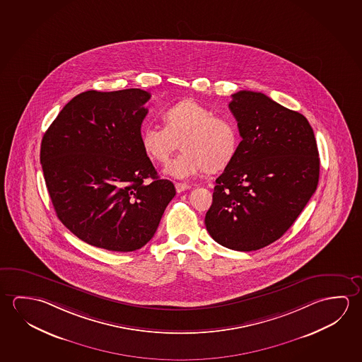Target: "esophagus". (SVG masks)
I'll list each match as a JSON object with an SVG mask.
<instances>
[{
  "label": "esophagus",
  "instance_id": "obj_1",
  "mask_svg": "<svg viewBox=\"0 0 362 362\" xmlns=\"http://www.w3.org/2000/svg\"><path fill=\"white\" fill-rule=\"evenodd\" d=\"M190 188H192V187H190L189 184L175 183V189H177L178 193H182L184 190H188L190 189Z\"/></svg>",
  "mask_w": 362,
  "mask_h": 362
}]
</instances>
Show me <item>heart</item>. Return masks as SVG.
Here are the masks:
<instances>
[{
    "mask_svg": "<svg viewBox=\"0 0 362 362\" xmlns=\"http://www.w3.org/2000/svg\"><path fill=\"white\" fill-rule=\"evenodd\" d=\"M165 127L146 124L140 132L145 154L155 163H165L178 148L183 151L165 165L174 178L187 179L201 173L219 172L238 151L240 137L231 119L214 113L194 100H184L163 112Z\"/></svg>",
    "mask_w": 362,
    "mask_h": 362,
    "instance_id": "heart-1",
    "label": "heart"
}]
</instances>
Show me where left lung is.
Wrapping results in <instances>:
<instances>
[{
	"label": "left lung",
	"instance_id": "8db88e82",
	"mask_svg": "<svg viewBox=\"0 0 362 362\" xmlns=\"http://www.w3.org/2000/svg\"><path fill=\"white\" fill-rule=\"evenodd\" d=\"M238 151L216 179L204 223L227 249L254 251L291 228L318 185L320 156L302 113L251 90L232 95Z\"/></svg>",
	"mask_w": 362,
	"mask_h": 362
}]
</instances>
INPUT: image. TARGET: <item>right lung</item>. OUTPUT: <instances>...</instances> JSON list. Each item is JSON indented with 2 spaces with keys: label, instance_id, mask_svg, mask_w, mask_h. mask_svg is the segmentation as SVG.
Segmentation results:
<instances>
[{
  "label": "right lung",
  "instance_id": "obj_1",
  "mask_svg": "<svg viewBox=\"0 0 362 362\" xmlns=\"http://www.w3.org/2000/svg\"><path fill=\"white\" fill-rule=\"evenodd\" d=\"M148 100L139 88L87 90L63 107L42 136L40 163L57 216L95 247L141 249L175 196L140 143Z\"/></svg>",
  "mask_w": 362,
  "mask_h": 362
}]
</instances>
